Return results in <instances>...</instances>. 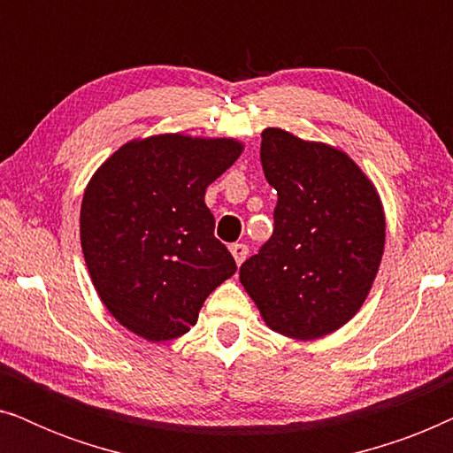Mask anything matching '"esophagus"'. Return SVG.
I'll return each instance as SVG.
<instances>
[{
  "label": "esophagus",
  "instance_id": "34e87169",
  "mask_svg": "<svg viewBox=\"0 0 453 453\" xmlns=\"http://www.w3.org/2000/svg\"><path fill=\"white\" fill-rule=\"evenodd\" d=\"M231 253H233V257H234V262H237V265H241L245 262V257H247V253H250V250H247V245H243V243H233Z\"/></svg>",
  "mask_w": 453,
  "mask_h": 453
}]
</instances>
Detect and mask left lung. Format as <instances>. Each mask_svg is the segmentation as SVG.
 <instances>
[{"label": "left lung", "instance_id": "left-lung-1", "mask_svg": "<svg viewBox=\"0 0 453 453\" xmlns=\"http://www.w3.org/2000/svg\"><path fill=\"white\" fill-rule=\"evenodd\" d=\"M259 157L278 194L274 233L239 280L272 330L321 338L355 318L373 287L386 245L380 194L349 154L284 129H264Z\"/></svg>", "mask_w": 453, "mask_h": 453}]
</instances>
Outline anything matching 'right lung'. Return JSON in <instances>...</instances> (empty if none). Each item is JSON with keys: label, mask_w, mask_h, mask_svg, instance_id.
<instances>
[{"label": "right lung", "mask_w": 453, "mask_h": 453, "mask_svg": "<svg viewBox=\"0 0 453 453\" xmlns=\"http://www.w3.org/2000/svg\"><path fill=\"white\" fill-rule=\"evenodd\" d=\"M241 152L233 138L150 135L123 144L86 185V265L104 307L135 336H183L208 295L237 272L203 196Z\"/></svg>", "instance_id": "obj_1"}]
</instances>
